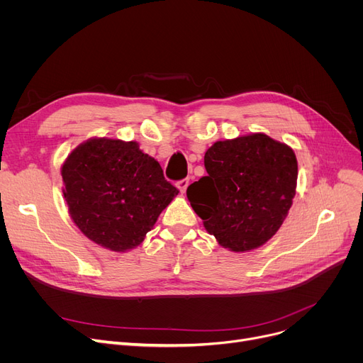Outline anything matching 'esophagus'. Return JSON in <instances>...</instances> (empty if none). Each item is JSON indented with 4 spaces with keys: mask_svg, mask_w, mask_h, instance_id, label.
<instances>
[{
    "mask_svg": "<svg viewBox=\"0 0 363 363\" xmlns=\"http://www.w3.org/2000/svg\"><path fill=\"white\" fill-rule=\"evenodd\" d=\"M189 185V179L188 178H184V179H181V181H178L177 182V186L179 188V191L184 194L185 191H186V186Z\"/></svg>",
    "mask_w": 363,
    "mask_h": 363,
    "instance_id": "34e87169",
    "label": "esophagus"
}]
</instances>
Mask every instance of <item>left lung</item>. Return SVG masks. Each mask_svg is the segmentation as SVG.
<instances>
[{"mask_svg":"<svg viewBox=\"0 0 363 363\" xmlns=\"http://www.w3.org/2000/svg\"><path fill=\"white\" fill-rule=\"evenodd\" d=\"M207 177L186 197L208 234L233 252L253 250L279 230L297 184L294 151L264 133L218 141L204 155Z\"/></svg>","mask_w":363,"mask_h":363,"instance_id":"8db88e82","label":"left lung"}]
</instances>
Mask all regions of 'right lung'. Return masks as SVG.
I'll return each mask as SVG.
<instances>
[{"instance_id":"right-lung-1","label":"right lung","mask_w":363,"mask_h":363,"mask_svg":"<svg viewBox=\"0 0 363 363\" xmlns=\"http://www.w3.org/2000/svg\"><path fill=\"white\" fill-rule=\"evenodd\" d=\"M62 177L76 226L113 252L137 247L179 193L133 141L89 140L70 152Z\"/></svg>"}]
</instances>
